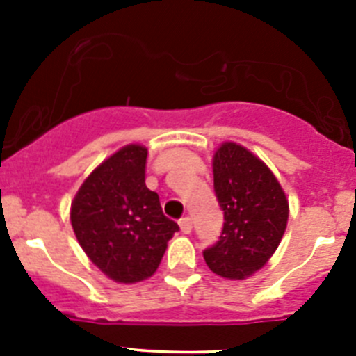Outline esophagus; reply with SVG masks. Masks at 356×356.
I'll return each instance as SVG.
<instances>
[{
    "label": "esophagus",
    "mask_w": 356,
    "mask_h": 356,
    "mask_svg": "<svg viewBox=\"0 0 356 356\" xmlns=\"http://www.w3.org/2000/svg\"><path fill=\"white\" fill-rule=\"evenodd\" d=\"M180 229L184 234H191V229H193V221H191V217H181L180 219Z\"/></svg>",
    "instance_id": "34e87169"
}]
</instances>
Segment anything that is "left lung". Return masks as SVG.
<instances>
[{"mask_svg":"<svg viewBox=\"0 0 356 356\" xmlns=\"http://www.w3.org/2000/svg\"><path fill=\"white\" fill-rule=\"evenodd\" d=\"M212 168L225 225L203 257L216 275L244 280L262 269L278 248L287 228L289 201L271 169L238 144L217 147Z\"/></svg>","mask_w":356,"mask_h":356,"instance_id":"obj_1","label":"left lung"}]
</instances>
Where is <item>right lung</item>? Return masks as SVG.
Instances as JSON below:
<instances>
[{"mask_svg": "<svg viewBox=\"0 0 356 356\" xmlns=\"http://www.w3.org/2000/svg\"><path fill=\"white\" fill-rule=\"evenodd\" d=\"M147 149L128 144L87 176L71 203V225L90 262L118 284L149 278L178 225L146 187Z\"/></svg>", "mask_w": 356, "mask_h": 356, "instance_id": "1", "label": "right lung"}]
</instances>
